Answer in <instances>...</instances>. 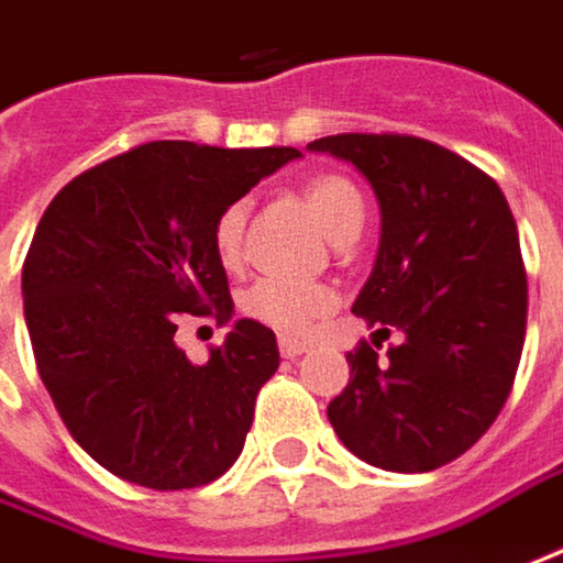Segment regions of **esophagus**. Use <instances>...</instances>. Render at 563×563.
<instances>
[{"label":"esophagus","mask_w":563,"mask_h":563,"mask_svg":"<svg viewBox=\"0 0 563 563\" xmlns=\"http://www.w3.org/2000/svg\"><path fill=\"white\" fill-rule=\"evenodd\" d=\"M308 350L306 340H296V336H280V355L283 358H296Z\"/></svg>","instance_id":"esophagus-1"}]
</instances>
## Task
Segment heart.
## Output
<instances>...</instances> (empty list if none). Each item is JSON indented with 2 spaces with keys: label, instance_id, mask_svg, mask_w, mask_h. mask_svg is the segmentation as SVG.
<instances>
[{
  "label": "heart",
  "instance_id": "heart-1",
  "mask_svg": "<svg viewBox=\"0 0 563 563\" xmlns=\"http://www.w3.org/2000/svg\"><path fill=\"white\" fill-rule=\"evenodd\" d=\"M302 201L314 223L324 230L330 242H350L362 233L365 223V201L362 191L346 176L324 173L302 185ZM245 220L249 210L242 201L220 210L213 223V249L223 267L235 271L245 261ZM336 306L333 289L324 283L286 280V277H261L242 296V311L255 321L277 328L283 333H302L318 318H324Z\"/></svg>",
  "mask_w": 563,
  "mask_h": 563
}]
</instances>
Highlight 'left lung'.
Instances as JSON below:
<instances>
[{"mask_svg": "<svg viewBox=\"0 0 563 563\" xmlns=\"http://www.w3.org/2000/svg\"><path fill=\"white\" fill-rule=\"evenodd\" d=\"M380 205L375 271L353 314L368 318L350 384L328 406L336 438L390 473H428L466 453L510 397L526 340V267L498 183L416 135H330ZM387 335L398 343L377 353Z\"/></svg>", "mask_w": 563, "mask_h": 563, "instance_id": "obj_1", "label": "left lung"}]
</instances>
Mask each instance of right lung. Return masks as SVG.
Instances as JSON below:
<instances>
[{
	"instance_id": "add662e5",
	"label": "right lung",
	"mask_w": 563,
	"mask_h": 563,
	"mask_svg": "<svg viewBox=\"0 0 563 563\" xmlns=\"http://www.w3.org/2000/svg\"><path fill=\"white\" fill-rule=\"evenodd\" d=\"M292 157L147 141L75 176L40 217L21 271L37 372L68 434L112 476L183 492L242 453L280 365L274 330L242 318L201 365L173 336L188 314L230 321L213 223Z\"/></svg>"
}]
</instances>
